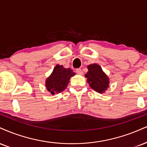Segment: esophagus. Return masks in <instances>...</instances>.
I'll use <instances>...</instances> for the list:
<instances>
[{
    "label": "esophagus",
    "instance_id": "1",
    "mask_svg": "<svg viewBox=\"0 0 147 147\" xmlns=\"http://www.w3.org/2000/svg\"><path fill=\"white\" fill-rule=\"evenodd\" d=\"M76 72H77V73L78 74V75H83L82 70H81V69H80V68H77V70H76Z\"/></svg>",
    "mask_w": 147,
    "mask_h": 147
}]
</instances>
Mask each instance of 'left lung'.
Returning a JSON list of instances; mask_svg holds the SVG:
<instances>
[{
    "label": "left lung",
    "mask_w": 147,
    "mask_h": 147,
    "mask_svg": "<svg viewBox=\"0 0 147 147\" xmlns=\"http://www.w3.org/2000/svg\"><path fill=\"white\" fill-rule=\"evenodd\" d=\"M88 71L85 75L87 82L92 89L98 93H104L109 88V78L102 68L97 63H92L88 66Z\"/></svg>",
    "instance_id": "left-lung-1"
}]
</instances>
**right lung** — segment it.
Wrapping results in <instances>:
<instances>
[{"mask_svg": "<svg viewBox=\"0 0 147 147\" xmlns=\"http://www.w3.org/2000/svg\"><path fill=\"white\" fill-rule=\"evenodd\" d=\"M74 75L75 73L70 68H64L62 65H56L45 81L46 88L51 94L61 92L67 88L70 78Z\"/></svg>", "mask_w": 147, "mask_h": 147, "instance_id": "add662e5", "label": "right lung"}]
</instances>
